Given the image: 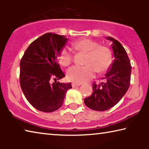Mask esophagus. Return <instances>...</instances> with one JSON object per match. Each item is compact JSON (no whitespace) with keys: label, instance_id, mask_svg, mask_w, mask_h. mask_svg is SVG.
I'll return each mask as SVG.
<instances>
[{"label":"esophagus","instance_id":"1","mask_svg":"<svg viewBox=\"0 0 149 149\" xmlns=\"http://www.w3.org/2000/svg\"><path fill=\"white\" fill-rule=\"evenodd\" d=\"M80 85H81V84H77V83H72V85L73 87H78V86H79Z\"/></svg>","mask_w":149,"mask_h":149}]
</instances>
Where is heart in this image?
<instances>
[{
  "mask_svg": "<svg viewBox=\"0 0 149 149\" xmlns=\"http://www.w3.org/2000/svg\"><path fill=\"white\" fill-rule=\"evenodd\" d=\"M78 52L86 54L85 65H74L68 70L67 77L70 81L77 84L86 82L95 76L97 71L102 74L109 69L112 63V54L109 48L99 45L97 41L91 39L78 40L73 44ZM59 64L64 67L69 65L72 61V55L70 50L64 48L58 56Z\"/></svg>",
  "mask_w": 149,
  "mask_h": 149,
  "instance_id": "1",
  "label": "heart"
}]
</instances>
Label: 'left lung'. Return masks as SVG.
<instances>
[{
    "label": "left lung",
    "mask_w": 149,
    "mask_h": 149,
    "mask_svg": "<svg viewBox=\"0 0 149 149\" xmlns=\"http://www.w3.org/2000/svg\"><path fill=\"white\" fill-rule=\"evenodd\" d=\"M114 60L110 70L99 84H93V92L84 102L87 107L96 111H104L112 108L122 99L129 89L132 66L129 57L120 42L110 37Z\"/></svg>",
    "instance_id": "obj_1"
}]
</instances>
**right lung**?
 Segmentation results:
<instances>
[{"instance_id": "right-lung-1", "label": "right lung", "mask_w": 149, "mask_h": 149, "mask_svg": "<svg viewBox=\"0 0 149 149\" xmlns=\"http://www.w3.org/2000/svg\"><path fill=\"white\" fill-rule=\"evenodd\" d=\"M64 35L47 33L27 47L20 61V86L28 102L37 110L52 112L62 107L71 83L56 81L65 76L58 56L66 43ZM56 81L51 84V79Z\"/></svg>"}]
</instances>
